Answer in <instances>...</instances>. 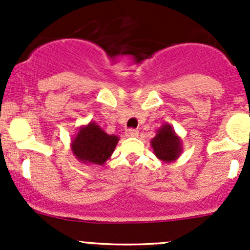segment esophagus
<instances>
[{
    "label": "esophagus",
    "instance_id": "34e87169",
    "mask_svg": "<svg viewBox=\"0 0 250 250\" xmlns=\"http://www.w3.org/2000/svg\"><path fill=\"white\" fill-rule=\"evenodd\" d=\"M138 134H139V132H138L137 129H133V128H129V129H127V132H125V135L129 138L138 137Z\"/></svg>",
    "mask_w": 250,
    "mask_h": 250
}]
</instances>
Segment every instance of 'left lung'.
<instances>
[{
  "label": "left lung",
  "mask_w": 250,
  "mask_h": 250,
  "mask_svg": "<svg viewBox=\"0 0 250 250\" xmlns=\"http://www.w3.org/2000/svg\"><path fill=\"white\" fill-rule=\"evenodd\" d=\"M151 146L158 160L166 163L175 161L181 153V140L170 125H163L151 140Z\"/></svg>",
  "instance_id": "left-lung-1"
}]
</instances>
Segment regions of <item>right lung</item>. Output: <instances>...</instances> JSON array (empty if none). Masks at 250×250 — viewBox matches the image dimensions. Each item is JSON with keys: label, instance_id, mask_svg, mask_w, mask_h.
<instances>
[{"label": "right lung", "instance_id": "obj_1", "mask_svg": "<svg viewBox=\"0 0 250 250\" xmlns=\"http://www.w3.org/2000/svg\"><path fill=\"white\" fill-rule=\"evenodd\" d=\"M120 138L109 135L95 122H89L78 129L71 141V150L80 162L103 166L112 155Z\"/></svg>", "mask_w": 250, "mask_h": 250}]
</instances>
